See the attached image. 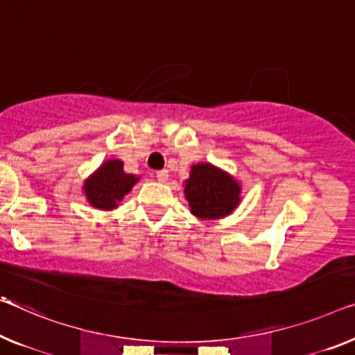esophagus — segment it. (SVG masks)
Wrapping results in <instances>:
<instances>
[{"mask_svg": "<svg viewBox=\"0 0 355 355\" xmlns=\"http://www.w3.org/2000/svg\"><path fill=\"white\" fill-rule=\"evenodd\" d=\"M157 181L159 182H166V179H168V171L166 170H160V171H157Z\"/></svg>", "mask_w": 355, "mask_h": 355, "instance_id": "1", "label": "esophagus"}]
</instances>
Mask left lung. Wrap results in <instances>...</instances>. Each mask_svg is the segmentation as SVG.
<instances>
[{"instance_id": "obj_1", "label": "left lung", "mask_w": 355, "mask_h": 355, "mask_svg": "<svg viewBox=\"0 0 355 355\" xmlns=\"http://www.w3.org/2000/svg\"><path fill=\"white\" fill-rule=\"evenodd\" d=\"M184 184L190 212L198 219H220L241 201V185L236 179L211 163L192 165Z\"/></svg>"}]
</instances>
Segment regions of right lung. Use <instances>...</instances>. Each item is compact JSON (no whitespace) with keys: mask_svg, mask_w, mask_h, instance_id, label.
I'll list each match as a JSON object with an SVG mask.
<instances>
[{"mask_svg":"<svg viewBox=\"0 0 355 355\" xmlns=\"http://www.w3.org/2000/svg\"><path fill=\"white\" fill-rule=\"evenodd\" d=\"M139 181L135 174L123 171L121 160H107L84 182V192L89 203L96 209L111 211L119 201Z\"/></svg>","mask_w":355,"mask_h":355,"instance_id":"add662e5","label":"right lung"}]
</instances>
